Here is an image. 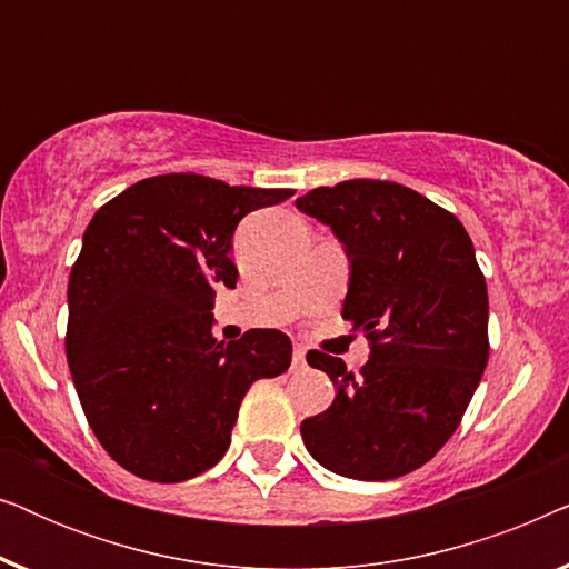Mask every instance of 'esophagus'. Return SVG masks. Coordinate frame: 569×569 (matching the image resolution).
<instances>
[{"instance_id":"1","label":"esophagus","mask_w":569,"mask_h":569,"mask_svg":"<svg viewBox=\"0 0 569 569\" xmlns=\"http://www.w3.org/2000/svg\"><path fill=\"white\" fill-rule=\"evenodd\" d=\"M292 368H295V370L306 368V349H302V347H295V352H292Z\"/></svg>"}]
</instances>
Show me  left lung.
Segmentation results:
<instances>
[{"mask_svg": "<svg viewBox=\"0 0 569 569\" xmlns=\"http://www.w3.org/2000/svg\"><path fill=\"white\" fill-rule=\"evenodd\" d=\"M298 209L329 224L352 261L341 318L365 331L360 372L318 349L310 368L337 386L300 432L341 477L386 481L430 461L461 425L489 360V300L458 217L393 181L318 186Z\"/></svg>", "mask_w": 569, "mask_h": 569, "instance_id": "1", "label": "left lung"}]
</instances>
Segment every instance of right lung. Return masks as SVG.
I'll return each instance as SVG.
<instances>
[{"label":"right lung","mask_w":569,"mask_h":569,"mask_svg":"<svg viewBox=\"0 0 569 569\" xmlns=\"http://www.w3.org/2000/svg\"><path fill=\"white\" fill-rule=\"evenodd\" d=\"M292 193L166 173L90 220L69 274L67 362L100 446L134 477L173 485L212 469L248 388L290 368L282 331L224 345L212 308L217 290L238 282V222Z\"/></svg>","instance_id":"right-lung-1"}]
</instances>
